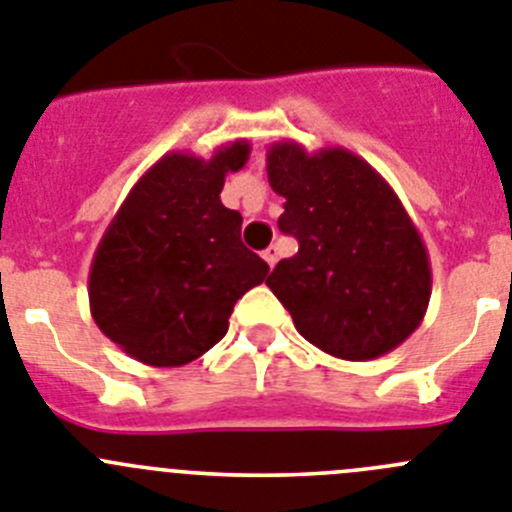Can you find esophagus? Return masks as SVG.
Here are the masks:
<instances>
[{"instance_id": "1", "label": "esophagus", "mask_w": 512, "mask_h": 512, "mask_svg": "<svg viewBox=\"0 0 512 512\" xmlns=\"http://www.w3.org/2000/svg\"><path fill=\"white\" fill-rule=\"evenodd\" d=\"M264 261L271 266V269L277 266V261H279V248L274 246V243H271V246L264 251Z\"/></svg>"}]
</instances>
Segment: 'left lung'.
I'll list each match as a JSON object with an SVG mask.
<instances>
[{"mask_svg":"<svg viewBox=\"0 0 512 512\" xmlns=\"http://www.w3.org/2000/svg\"><path fill=\"white\" fill-rule=\"evenodd\" d=\"M266 174L287 200L279 230L300 243L266 284L300 336L346 361L413 336L431 300V259L384 176L346 148L310 153L297 140L271 143Z\"/></svg>","mask_w":512,"mask_h":512,"instance_id":"1","label":"left lung"}]
</instances>
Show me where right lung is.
Masks as SVG:
<instances>
[{"instance_id": "obj_1", "label": "right lung", "mask_w": 512, "mask_h": 512, "mask_svg": "<svg viewBox=\"0 0 512 512\" xmlns=\"http://www.w3.org/2000/svg\"><path fill=\"white\" fill-rule=\"evenodd\" d=\"M246 138L210 158L171 151L140 176L89 269V310L104 336L148 366H184L228 333L233 305L269 266L241 243V212L220 202Z\"/></svg>"}]
</instances>
